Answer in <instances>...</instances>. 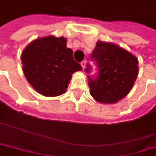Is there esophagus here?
<instances>
[{"label":"esophagus","mask_w":156,"mask_h":156,"mask_svg":"<svg viewBox=\"0 0 156 156\" xmlns=\"http://www.w3.org/2000/svg\"><path fill=\"white\" fill-rule=\"evenodd\" d=\"M86 63H87V62H86V61H82V62H81V63H80L83 69H85V67H86Z\"/></svg>","instance_id":"1"}]
</instances>
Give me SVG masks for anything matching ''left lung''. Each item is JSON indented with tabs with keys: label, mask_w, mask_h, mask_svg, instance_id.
Masks as SVG:
<instances>
[{
	"label": "left lung",
	"mask_w": 156,
	"mask_h": 156,
	"mask_svg": "<svg viewBox=\"0 0 156 156\" xmlns=\"http://www.w3.org/2000/svg\"><path fill=\"white\" fill-rule=\"evenodd\" d=\"M98 75L88 76L90 94L99 103L114 104L126 96L139 74V62L130 52L121 47L98 41L92 53ZM86 72L90 73V65Z\"/></svg>",
	"instance_id": "8db88e82"
}]
</instances>
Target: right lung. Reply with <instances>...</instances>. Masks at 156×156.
I'll return each instance as SVG.
<instances>
[{
	"instance_id": "obj_1",
	"label": "right lung",
	"mask_w": 156,
	"mask_h": 156,
	"mask_svg": "<svg viewBox=\"0 0 156 156\" xmlns=\"http://www.w3.org/2000/svg\"><path fill=\"white\" fill-rule=\"evenodd\" d=\"M66 43L62 36L41 37L30 43L21 53L26 79L42 95L52 97L64 94L72 75L82 70Z\"/></svg>"
}]
</instances>
